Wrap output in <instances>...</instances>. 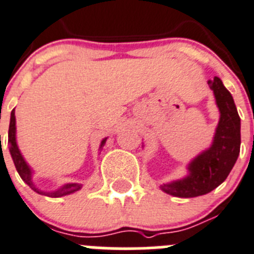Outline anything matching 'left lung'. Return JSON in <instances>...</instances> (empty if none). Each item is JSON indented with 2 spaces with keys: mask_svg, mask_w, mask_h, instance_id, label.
<instances>
[{
  "mask_svg": "<svg viewBox=\"0 0 254 254\" xmlns=\"http://www.w3.org/2000/svg\"><path fill=\"white\" fill-rule=\"evenodd\" d=\"M208 85L219 109V122L209 148L199 153L187 167L188 174L160 186L164 193L178 198H194L212 191L226 181L239 155L241 118L233 98L219 77L208 80Z\"/></svg>",
  "mask_w": 254,
  "mask_h": 254,
  "instance_id": "8db88e82",
  "label": "left lung"
}]
</instances>
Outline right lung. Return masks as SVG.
Masks as SVG:
<instances>
[{
	"mask_svg": "<svg viewBox=\"0 0 254 254\" xmlns=\"http://www.w3.org/2000/svg\"><path fill=\"white\" fill-rule=\"evenodd\" d=\"M106 140L108 138H104L101 140L100 148L99 150H103L104 145H105ZM8 149H9V154L12 156V160L15 163V167L17 173L20 174L21 179L30 187L31 189L36 193L42 194V195H47L51 196V198H59V196H64V195H68V194H72L75 191L80 190L82 188V184L80 183H66L64 186H61L60 188L55 189V190L52 191H45L41 190L40 188H37L35 186L34 181H32V175H34V170L31 169L30 165L27 164V162L25 160L23 155L21 154L20 149H18L17 145V140H16V116H15V109L11 111V119H9V127H8Z\"/></svg>",
	"mask_w": 254,
	"mask_h": 254,
	"instance_id": "1",
	"label": "right lung"
}]
</instances>
